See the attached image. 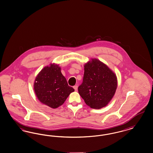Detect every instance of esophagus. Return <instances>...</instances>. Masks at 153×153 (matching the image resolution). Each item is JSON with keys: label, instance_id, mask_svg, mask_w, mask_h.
<instances>
[{"label": "esophagus", "instance_id": "esophagus-1", "mask_svg": "<svg viewBox=\"0 0 153 153\" xmlns=\"http://www.w3.org/2000/svg\"><path fill=\"white\" fill-rule=\"evenodd\" d=\"M74 88L75 90V91H77V89H78V86L75 85L74 86Z\"/></svg>", "mask_w": 153, "mask_h": 153}]
</instances>
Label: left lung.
<instances>
[{
  "label": "left lung",
  "instance_id": "1",
  "mask_svg": "<svg viewBox=\"0 0 153 153\" xmlns=\"http://www.w3.org/2000/svg\"><path fill=\"white\" fill-rule=\"evenodd\" d=\"M117 87L116 74L102 62L92 59L84 65L83 81L78 91L86 104L93 109L106 106Z\"/></svg>",
  "mask_w": 153,
  "mask_h": 153
}]
</instances>
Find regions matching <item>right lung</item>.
<instances>
[{
    "mask_svg": "<svg viewBox=\"0 0 153 153\" xmlns=\"http://www.w3.org/2000/svg\"><path fill=\"white\" fill-rule=\"evenodd\" d=\"M33 89L40 102L53 109L62 105L74 91L61 74V68L55 63L45 67L38 74Z\"/></svg>",
    "mask_w": 153,
    "mask_h": 153,
    "instance_id": "obj_1",
    "label": "right lung"
}]
</instances>
